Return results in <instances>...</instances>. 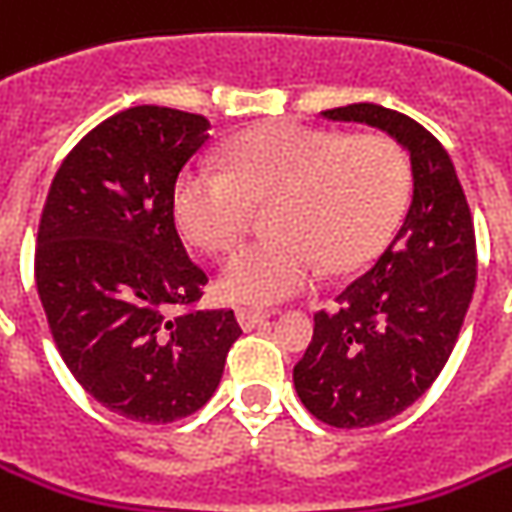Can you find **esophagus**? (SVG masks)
<instances>
[{"mask_svg": "<svg viewBox=\"0 0 512 512\" xmlns=\"http://www.w3.org/2000/svg\"><path fill=\"white\" fill-rule=\"evenodd\" d=\"M235 319H238V325H241L243 330H255L269 322V314H263V311H252V308H238V311H235Z\"/></svg>", "mask_w": 512, "mask_h": 512, "instance_id": "1", "label": "esophagus"}]
</instances>
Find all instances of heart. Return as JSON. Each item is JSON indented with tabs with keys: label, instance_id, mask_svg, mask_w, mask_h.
Segmentation results:
<instances>
[{
	"label": "heart",
	"instance_id": "heart-1",
	"mask_svg": "<svg viewBox=\"0 0 512 512\" xmlns=\"http://www.w3.org/2000/svg\"><path fill=\"white\" fill-rule=\"evenodd\" d=\"M406 190L409 165L384 134L342 139L285 123L232 139L221 168L187 165L173 184V218L187 241L221 255L241 238L252 201L271 198L263 215L271 235L218 271L224 300L269 308L308 291L322 266H361L387 241Z\"/></svg>",
	"mask_w": 512,
	"mask_h": 512
}]
</instances>
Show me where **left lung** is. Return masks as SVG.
Listing matches in <instances>:
<instances>
[{
	"label": "left lung",
	"mask_w": 512,
	"mask_h": 512,
	"mask_svg": "<svg viewBox=\"0 0 512 512\" xmlns=\"http://www.w3.org/2000/svg\"><path fill=\"white\" fill-rule=\"evenodd\" d=\"M322 117L384 131L412 165L398 235L336 297V311L314 314V339L294 367V389L311 415L364 429L409 409L446 367L474 297V224L451 156L412 117L375 103Z\"/></svg>",
	"instance_id": "8db88e82"
}]
</instances>
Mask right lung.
Masks as SVG:
<instances>
[{
  "instance_id": "1",
  "label": "right lung",
  "mask_w": 512,
  "mask_h": 512,
  "mask_svg": "<svg viewBox=\"0 0 512 512\" xmlns=\"http://www.w3.org/2000/svg\"><path fill=\"white\" fill-rule=\"evenodd\" d=\"M207 139L201 114H114L61 162L38 224V300L58 353L97 403L139 423L198 412L241 336L232 311L173 314L207 285L173 218V184Z\"/></svg>"
}]
</instances>
